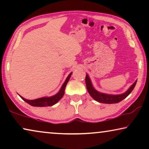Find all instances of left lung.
<instances>
[{
  "instance_id": "1",
  "label": "left lung",
  "mask_w": 149,
  "mask_h": 149,
  "mask_svg": "<svg viewBox=\"0 0 149 149\" xmlns=\"http://www.w3.org/2000/svg\"><path fill=\"white\" fill-rule=\"evenodd\" d=\"M136 82H137V81H136L135 83L130 87L129 89H128L126 92L123 93V94L109 95L105 94V93H100L98 91H97L92 86V84H91V81L90 79H89L88 75L87 74L86 77H85V83H86L87 89V91H88L89 95H90L95 100L104 104H115L122 101L123 99H125L126 97H127L128 95H130V93L132 92V90H133L134 88L136 86Z\"/></svg>"
}]
</instances>
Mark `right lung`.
I'll return each instance as SVG.
<instances>
[{
  "label": "right lung",
  "mask_w": 149,
  "mask_h": 149,
  "mask_svg": "<svg viewBox=\"0 0 149 149\" xmlns=\"http://www.w3.org/2000/svg\"><path fill=\"white\" fill-rule=\"evenodd\" d=\"M72 74V72L68 75L67 77L66 80L65 81L64 84L61 87L60 90L59 92L56 94L54 96L49 97H41V98H38L36 100H26L23 97L20 96L22 99L24 100L26 102L29 104L30 105L32 106V107H51V106L54 105L55 104H56L63 97V95L64 94V90L65 87L66 86V84L68 83L70 77Z\"/></svg>",
  "instance_id": "add662e5"
}]
</instances>
